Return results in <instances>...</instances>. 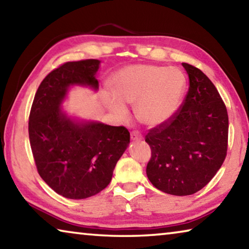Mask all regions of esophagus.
Returning a JSON list of instances; mask_svg holds the SVG:
<instances>
[{
    "label": "esophagus",
    "mask_w": 249,
    "mask_h": 249,
    "mask_svg": "<svg viewBox=\"0 0 249 249\" xmlns=\"http://www.w3.org/2000/svg\"><path fill=\"white\" fill-rule=\"evenodd\" d=\"M142 138V136L141 135V133L138 132V130H133L132 133H130V140L132 141H141Z\"/></svg>",
    "instance_id": "esophagus-1"
}]
</instances>
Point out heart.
<instances>
[{
	"instance_id": "b5f03b06",
	"label": "heart",
	"mask_w": 249,
	"mask_h": 249,
	"mask_svg": "<svg viewBox=\"0 0 249 249\" xmlns=\"http://www.w3.org/2000/svg\"><path fill=\"white\" fill-rule=\"evenodd\" d=\"M114 93L105 94V102L121 119L128 114L124 103L135 105L142 123H165L178 109L185 89V77L178 68L154 65L128 66L113 79Z\"/></svg>"
}]
</instances>
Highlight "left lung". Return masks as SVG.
<instances>
[{"mask_svg": "<svg viewBox=\"0 0 249 249\" xmlns=\"http://www.w3.org/2000/svg\"><path fill=\"white\" fill-rule=\"evenodd\" d=\"M189 90L174 116L149 129L151 157L146 174L154 187L172 196L200 191L224 162L229 115L212 81L200 69L182 64Z\"/></svg>", "mask_w": 249, "mask_h": 249, "instance_id": "left-lung-1", "label": "left lung"}]
</instances>
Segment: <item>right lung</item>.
I'll return each instance as SVG.
<instances>
[{
	"instance_id": "1",
	"label": "right lung",
	"mask_w": 249,
	"mask_h": 249,
	"mask_svg": "<svg viewBox=\"0 0 249 249\" xmlns=\"http://www.w3.org/2000/svg\"><path fill=\"white\" fill-rule=\"evenodd\" d=\"M99 66L96 59H87L53 69L37 89L29 113V142L37 171L54 192L68 199H87L107 188L129 144L124 126L77 122L61 109L70 86L98 90Z\"/></svg>"
}]
</instances>
